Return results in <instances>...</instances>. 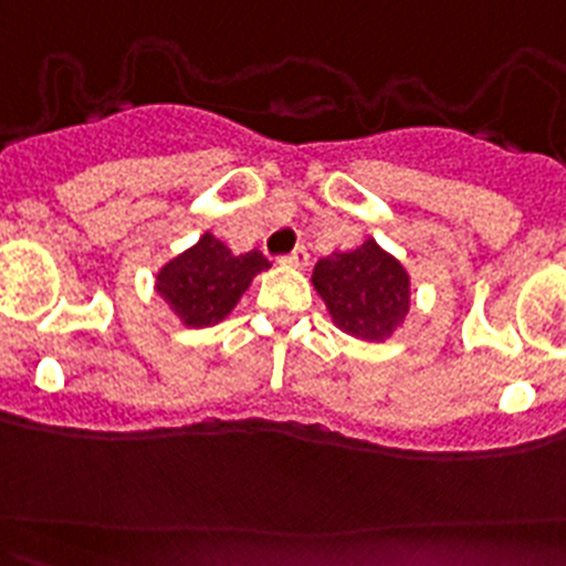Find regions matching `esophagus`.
<instances>
[{"label": "esophagus", "instance_id": "34e87169", "mask_svg": "<svg viewBox=\"0 0 566 566\" xmlns=\"http://www.w3.org/2000/svg\"><path fill=\"white\" fill-rule=\"evenodd\" d=\"M282 265H293V268H304L306 262H310V251H306V247H295L293 251H290V254H284L282 260Z\"/></svg>", "mask_w": 566, "mask_h": 566}]
</instances>
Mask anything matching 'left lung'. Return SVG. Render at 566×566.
Here are the masks:
<instances>
[{
    "label": "left lung",
    "instance_id": "1",
    "mask_svg": "<svg viewBox=\"0 0 566 566\" xmlns=\"http://www.w3.org/2000/svg\"><path fill=\"white\" fill-rule=\"evenodd\" d=\"M312 284L336 328L361 342L391 339L410 312L408 271L373 238L353 251L323 256Z\"/></svg>",
    "mask_w": 566,
    "mask_h": 566
}]
</instances>
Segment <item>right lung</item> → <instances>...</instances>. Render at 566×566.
<instances>
[{
    "label": "right lung",
    "instance_id": "1",
    "mask_svg": "<svg viewBox=\"0 0 566 566\" xmlns=\"http://www.w3.org/2000/svg\"><path fill=\"white\" fill-rule=\"evenodd\" d=\"M268 268L271 262L262 256V251L251 249L247 254H232L230 247L205 232L191 249L177 254L158 271L156 290L182 325L208 328L235 310L251 279Z\"/></svg>",
    "mask_w": 566,
    "mask_h": 566
}]
</instances>
